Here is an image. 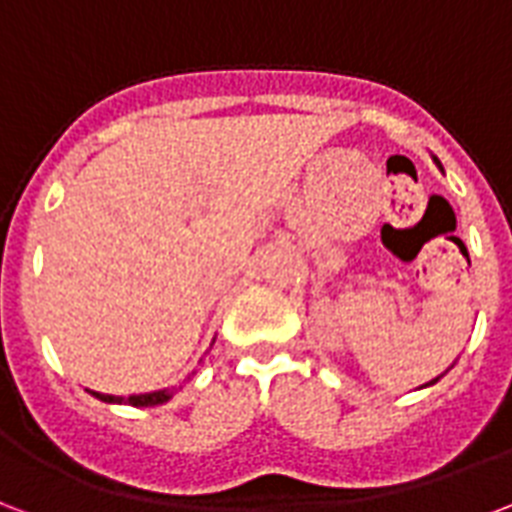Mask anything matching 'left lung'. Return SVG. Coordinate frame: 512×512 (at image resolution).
Listing matches in <instances>:
<instances>
[{"label":"left lung","instance_id":"1","mask_svg":"<svg viewBox=\"0 0 512 512\" xmlns=\"http://www.w3.org/2000/svg\"><path fill=\"white\" fill-rule=\"evenodd\" d=\"M432 159H434V156H432ZM434 164H437V167L443 169V164H440V161H437V159H434ZM440 378H443V375H440ZM440 378H434V380H429V383H426V386H432V383H437V380H440Z\"/></svg>","mask_w":512,"mask_h":512}]
</instances>
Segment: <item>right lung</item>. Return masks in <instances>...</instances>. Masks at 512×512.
I'll list each match as a JSON object with an SVG mask.
<instances>
[{"instance_id": "1", "label": "right lung", "mask_w": 512, "mask_h": 512, "mask_svg": "<svg viewBox=\"0 0 512 512\" xmlns=\"http://www.w3.org/2000/svg\"><path fill=\"white\" fill-rule=\"evenodd\" d=\"M96 399L102 402H110V405H132V407H156L164 405L172 399L175 388H161V391H151V394H132V397H113V394H99V391H91Z\"/></svg>"}]
</instances>
